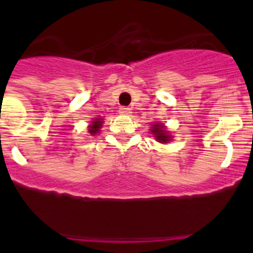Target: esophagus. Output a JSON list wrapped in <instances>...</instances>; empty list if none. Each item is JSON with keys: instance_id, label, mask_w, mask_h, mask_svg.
Segmentation results:
<instances>
[{"instance_id": "1", "label": "esophagus", "mask_w": 253, "mask_h": 253, "mask_svg": "<svg viewBox=\"0 0 253 253\" xmlns=\"http://www.w3.org/2000/svg\"><path fill=\"white\" fill-rule=\"evenodd\" d=\"M119 113L122 114V115H130L131 110H130V109H129V107L123 106V107H120V109H119Z\"/></svg>"}]
</instances>
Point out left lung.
Returning a JSON list of instances; mask_svg holds the SVG:
<instances>
[{"label":"left lung","mask_w":253,"mask_h":253,"mask_svg":"<svg viewBox=\"0 0 253 253\" xmlns=\"http://www.w3.org/2000/svg\"><path fill=\"white\" fill-rule=\"evenodd\" d=\"M152 133L156 135V138H157L158 142H162V143H166L169 142V135H167V131L163 129L162 125L160 124H154L153 126H152Z\"/></svg>","instance_id":"obj_1"}]
</instances>
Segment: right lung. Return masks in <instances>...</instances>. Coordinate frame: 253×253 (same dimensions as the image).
Instances as JSON below:
<instances>
[{
	"instance_id": "right-lung-1",
	"label": "right lung",
	"mask_w": 253,
	"mask_h": 253,
	"mask_svg": "<svg viewBox=\"0 0 253 253\" xmlns=\"http://www.w3.org/2000/svg\"><path fill=\"white\" fill-rule=\"evenodd\" d=\"M100 126H101V119H96L95 122H92V125L90 126V129H88V131H90L92 135H95L97 131H99Z\"/></svg>"
}]
</instances>
